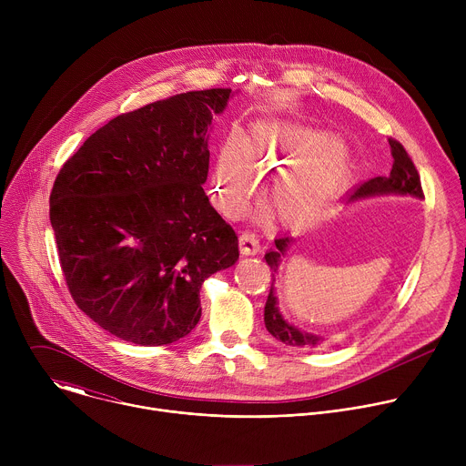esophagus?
Here are the masks:
<instances>
[{
    "label": "esophagus",
    "instance_id": "esophagus-1",
    "mask_svg": "<svg viewBox=\"0 0 466 466\" xmlns=\"http://www.w3.org/2000/svg\"><path fill=\"white\" fill-rule=\"evenodd\" d=\"M239 250H241V254H245V256L258 254V252L261 250L259 239H258L252 232H243V234L239 236Z\"/></svg>",
    "mask_w": 466,
    "mask_h": 466
}]
</instances>
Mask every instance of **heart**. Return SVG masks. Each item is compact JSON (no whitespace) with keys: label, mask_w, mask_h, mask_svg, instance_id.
<instances>
[{"label":"heart","mask_w":466,"mask_h":466,"mask_svg":"<svg viewBox=\"0 0 466 466\" xmlns=\"http://www.w3.org/2000/svg\"><path fill=\"white\" fill-rule=\"evenodd\" d=\"M268 201L286 225H300L320 214L347 182V164L329 140L306 128L256 123L241 144L232 138L219 153L212 193L218 207L238 218L259 187V177L273 173Z\"/></svg>","instance_id":"obj_1"}]
</instances>
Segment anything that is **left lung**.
Wrapping results in <instances>:
<instances>
[{
    "instance_id": "left-lung-1",
    "label": "left lung",
    "mask_w": 466,
    "mask_h": 466,
    "mask_svg": "<svg viewBox=\"0 0 466 466\" xmlns=\"http://www.w3.org/2000/svg\"><path fill=\"white\" fill-rule=\"evenodd\" d=\"M389 146H390V155H392V169H390L389 177H374V178L360 184L350 193L349 203L358 201V198H363V197L390 195V193L411 195V197H419V198L424 197L419 171H417L413 160L410 158L408 151L404 149V146L394 138H389ZM291 241H293L291 236H280L275 239V247L268 254H265V261H268L273 273L279 271L280 258L286 254ZM273 282H275V275H273ZM263 320H265V328L269 329V334L286 345L304 349V347H319L322 343L320 338H317L313 334H306V331L291 326L289 322H286L282 319V315L277 308V297L273 293V288L268 297V302H265Z\"/></svg>"
}]
</instances>
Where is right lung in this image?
Returning a JSON list of instances; mask_svg holds the SVG:
<instances>
[{
	"instance_id": "right-lung-1",
	"label": "right lung",
	"mask_w": 466,
	"mask_h": 466,
	"mask_svg": "<svg viewBox=\"0 0 466 466\" xmlns=\"http://www.w3.org/2000/svg\"><path fill=\"white\" fill-rule=\"evenodd\" d=\"M230 88L119 114L60 167L49 219L72 299L112 336L162 347L201 319L203 282L239 258L212 208L208 127Z\"/></svg>"
}]
</instances>
